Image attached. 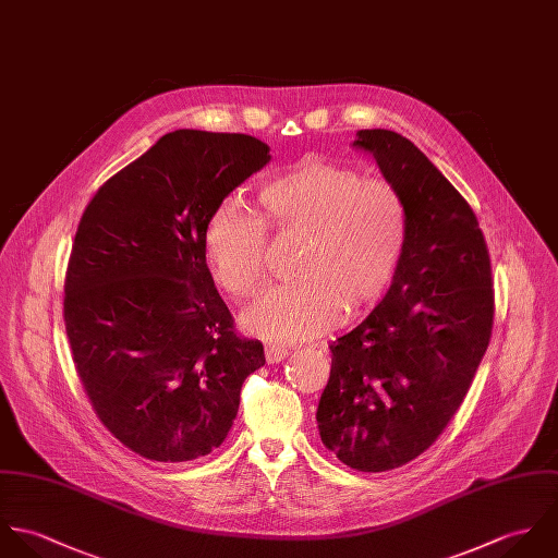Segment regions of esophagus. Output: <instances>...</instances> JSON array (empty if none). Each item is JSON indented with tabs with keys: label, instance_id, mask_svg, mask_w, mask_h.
<instances>
[{
	"label": "esophagus",
	"instance_id": "34e87169",
	"mask_svg": "<svg viewBox=\"0 0 558 558\" xmlns=\"http://www.w3.org/2000/svg\"><path fill=\"white\" fill-rule=\"evenodd\" d=\"M289 357V349L284 347H278V344H265V360L269 364H276V362H282Z\"/></svg>",
	"mask_w": 558,
	"mask_h": 558
}]
</instances>
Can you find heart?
<instances>
[{
	"label": "heart",
	"instance_id": "heart-1",
	"mask_svg": "<svg viewBox=\"0 0 558 558\" xmlns=\"http://www.w3.org/2000/svg\"><path fill=\"white\" fill-rule=\"evenodd\" d=\"M256 216L218 205L203 230L216 284L234 302L263 295L267 230L304 236L295 282L276 289L243 319L254 335L298 342L326 335L347 317L373 311L405 258L410 216L401 192L353 166L304 157L269 177L254 196Z\"/></svg>",
	"mask_w": 558,
	"mask_h": 558
}]
</instances>
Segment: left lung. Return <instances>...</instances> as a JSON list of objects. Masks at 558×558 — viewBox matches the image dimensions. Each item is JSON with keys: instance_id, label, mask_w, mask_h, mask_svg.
Listing matches in <instances>:
<instances>
[{"instance_id": "8db88e82", "label": "left lung", "mask_w": 558, "mask_h": 558, "mask_svg": "<svg viewBox=\"0 0 558 558\" xmlns=\"http://www.w3.org/2000/svg\"><path fill=\"white\" fill-rule=\"evenodd\" d=\"M353 146L401 192L410 239L386 298L330 344L317 423L344 465L386 472L434 445L463 403L492 338L494 280L474 211L425 153L388 129H362Z\"/></svg>"}]
</instances>
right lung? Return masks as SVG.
Returning <instances> with one entry per match:
<instances>
[{
    "instance_id": "right-lung-1",
    "label": "right lung",
    "mask_w": 558,
    "mask_h": 558,
    "mask_svg": "<svg viewBox=\"0 0 558 558\" xmlns=\"http://www.w3.org/2000/svg\"><path fill=\"white\" fill-rule=\"evenodd\" d=\"M245 133L179 129L88 203L64 280V326L95 414L150 461L222 445L263 344L234 332L203 252L209 214L269 161Z\"/></svg>"
}]
</instances>
